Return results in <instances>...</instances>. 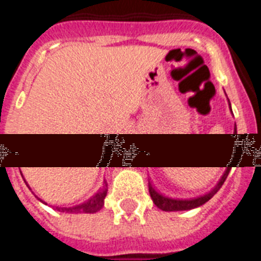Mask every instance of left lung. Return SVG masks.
Returning <instances> with one entry per match:
<instances>
[{"label": "left lung", "instance_id": "1", "mask_svg": "<svg viewBox=\"0 0 261 261\" xmlns=\"http://www.w3.org/2000/svg\"><path fill=\"white\" fill-rule=\"evenodd\" d=\"M229 105H230V102H229ZM230 110H231V106H230ZM231 114H232V111H231ZM238 137L239 136H238V133H237V125H235L234 126V135H232V137H231V141L234 142L235 140H238ZM232 146H235V144H232ZM230 158H232V155L230 156ZM230 158H229V162H230ZM229 162H227V165H226V170H225V172H223L222 176H221L220 181H218L213 190H212L211 192L206 193V195L200 196V197H196V199H188V200L171 199V197H167V196H163V195H161V193L156 192V191L153 188V186L149 183V193H150L151 200H153L154 204H155L156 206L161 209V211H165V212L191 211V209L199 208V206L204 205L206 201H209V200H211L212 197H213V196L216 195L218 191H220V188L222 187V184L225 183L226 177H227L230 170H231V167L229 166L230 165Z\"/></svg>", "mask_w": 261, "mask_h": 261}]
</instances>
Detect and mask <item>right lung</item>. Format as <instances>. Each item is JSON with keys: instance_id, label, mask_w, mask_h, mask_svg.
<instances>
[{"instance_id": "add662e5", "label": "right lung", "mask_w": 261, "mask_h": 261, "mask_svg": "<svg viewBox=\"0 0 261 261\" xmlns=\"http://www.w3.org/2000/svg\"><path fill=\"white\" fill-rule=\"evenodd\" d=\"M18 167H19V165H18ZM26 184H27V181H26ZM27 187H29V184H27ZM107 191H108L107 181L105 180V186H103V188H100V190H99L95 195L91 196V197H90L87 201L82 202V204H80V205H74V206H69V208H61V206H56V211L62 212V213H69V214L96 213V212L100 211V209L103 208V205H105V199H106V196H107ZM40 201L43 202V204H47V202H44L43 200H40Z\"/></svg>"}]
</instances>
